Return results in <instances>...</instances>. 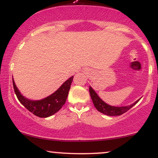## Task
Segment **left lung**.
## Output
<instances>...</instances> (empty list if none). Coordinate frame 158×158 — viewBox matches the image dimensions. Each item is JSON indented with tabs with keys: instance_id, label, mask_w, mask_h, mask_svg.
<instances>
[{
	"instance_id": "8db88e82",
	"label": "left lung",
	"mask_w": 158,
	"mask_h": 158,
	"mask_svg": "<svg viewBox=\"0 0 158 158\" xmlns=\"http://www.w3.org/2000/svg\"><path fill=\"white\" fill-rule=\"evenodd\" d=\"M89 92L90 97H91L92 101L95 106V108L99 110L101 113L106 114L108 116H119L122 115L124 113H126V111H128V110L131 109L135 105L137 104L139 100L136 101L135 103H133L132 105H130L128 106H123V107H114L109 106V105L106 104V102H103L102 99L99 97V96L97 95L94 90L92 89L91 87L89 88Z\"/></svg>"
}]
</instances>
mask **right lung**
<instances>
[{"instance_id": "obj_1", "label": "right lung", "mask_w": 158, "mask_h": 158, "mask_svg": "<svg viewBox=\"0 0 158 158\" xmlns=\"http://www.w3.org/2000/svg\"><path fill=\"white\" fill-rule=\"evenodd\" d=\"M73 79V77H71L65 81L56 92L47 98L38 101H32L23 97L18 90L13 79L12 83L18 99L29 111L39 117H48L59 111L61 107L64 106L68 96V92Z\"/></svg>"}]
</instances>
